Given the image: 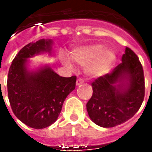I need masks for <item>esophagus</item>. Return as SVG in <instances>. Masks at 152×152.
I'll return each instance as SVG.
<instances>
[{
  "label": "esophagus",
  "instance_id": "1",
  "mask_svg": "<svg viewBox=\"0 0 152 152\" xmlns=\"http://www.w3.org/2000/svg\"><path fill=\"white\" fill-rule=\"evenodd\" d=\"M83 83H84V80H83L82 79L79 78V79H77V80H76V86H80V85H82Z\"/></svg>",
  "mask_w": 152,
  "mask_h": 152
}]
</instances>
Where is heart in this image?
I'll list each match as a JSON object with an SVG mask.
<instances>
[{
	"label": "heart",
	"mask_w": 152,
	"mask_h": 152,
	"mask_svg": "<svg viewBox=\"0 0 152 152\" xmlns=\"http://www.w3.org/2000/svg\"><path fill=\"white\" fill-rule=\"evenodd\" d=\"M71 58L80 66H86L87 76L99 78L112 70L116 61V53L112 48H104L102 44L94 43L74 49L71 52ZM72 60L68 57H62V62L68 68H73Z\"/></svg>",
	"instance_id": "obj_1"
}]
</instances>
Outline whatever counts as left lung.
<instances>
[{
  "label": "left lung",
  "mask_w": 152,
  "mask_h": 152,
  "mask_svg": "<svg viewBox=\"0 0 152 152\" xmlns=\"http://www.w3.org/2000/svg\"><path fill=\"white\" fill-rule=\"evenodd\" d=\"M122 63L112 72L92 83L93 95L86 104L89 118L103 128H112L134 116L143 102V69L134 52L126 47Z\"/></svg>",
  "instance_id": "1"
}]
</instances>
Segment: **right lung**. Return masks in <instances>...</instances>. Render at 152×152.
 I'll use <instances>...</instances> for the list:
<instances>
[{"label":"right lung","instance_id":"right-lung-1","mask_svg":"<svg viewBox=\"0 0 152 152\" xmlns=\"http://www.w3.org/2000/svg\"><path fill=\"white\" fill-rule=\"evenodd\" d=\"M53 44L51 39L28 44L9 70L7 89L12 111L19 121L37 129L57 121L63 102L76 88V76H60L48 64L30 68L28 58L44 53L52 55Z\"/></svg>","mask_w":152,"mask_h":152}]
</instances>
